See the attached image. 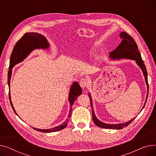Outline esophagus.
I'll return each instance as SVG.
<instances>
[{"label": "esophagus", "instance_id": "34e87169", "mask_svg": "<svg viewBox=\"0 0 156 156\" xmlns=\"http://www.w3.org/2000/svg\"><path fill=\"white\" fill-rule=\"evenodd\" d=\"M88 81L86 78H82L80 81V85L81 88H85L88 86Z\"/></svg>", "mask_w": 156, "mask_h": 156}]
</instances>
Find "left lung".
I'll return each mask as SVG.
<instances>
[{
    "mask_svg": "<svg viewBox=\"0 0 156 156\" xmlns=\"http://www.w3.org/2000/svg\"><path fill=\"white\" fill-rule=\"evenodd\" d=\"M119 37L122 39L121 42L116 48V49H114L113 51L111 52L110 57L112 59H114L126 58V59H130L135 60L136 61V62L137 63V64L142 69L144 73V75L145 76V80L147 86V88H148V92H147V99H146L144 107L142 108L144 109L147 100V97H148V94H149V83H148V80H147V72L145 65L144 64V61L142 59L140 52L138 51V46L136 42H135L134 39L129 35H128L126 32H121ZM89 98H90V104L92 109V106H93L92 102L91 97L90 95V94H89ZM92 119L94 123L97 126L102 128H106V129H120L123 128L124 127L127 126L135 119V118H133L132 120L129 121L128 122H125V123H121V124H116V125L105 124L97 119L93 110H92Z\"/></svg>",
    "mask_w": 156,
    "mask_h": 156,
    "instance_id": "8db88e82",
    "label": "left lung"
}]
</instances>
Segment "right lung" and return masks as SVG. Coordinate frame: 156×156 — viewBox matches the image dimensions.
<instances>
[{
    "instance_id": "right-lung-1",
    "label": "right lung",
    "mask_w": 156,
    "mask_h": 156,
    "mask_svg": "<svg viewBox=\"0 0 156 156\" xmlns=\"http://www.w3.org/2000/svg\"><path fill=\"white\" fill-rule=\"evenodd\" d=\"M49 44L47 42V39L42 35L41 34H37V33L31 32V33H27V34H24V35L19 40L17 43L14 47L12 50L11 57L10 59V66H9V71L8 72V85H9V100L10 103L12 106V108L16 114L13 105L12 104V102L11 101V95H10V80L12 74V68L14 66L20 62H21L24 58H26L27 56L30 54V53L34 51L35 48H46L48 47ZM82 92V90L80 87L79 83L78 82H74L71 88L70 89L69 95V101L71 105V110L72 105L76 99V98ZM71 111H69V114L68 118L71 117ZM69 122V119H67L66 121H64L62 124L58 126H56L55 128L51 129H37L34 128L37 131L40 132H44V133H51L57 132V131H59L64 128L66 127L68 123Z\"/></svg>"
}]
</instances>
